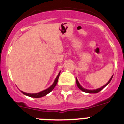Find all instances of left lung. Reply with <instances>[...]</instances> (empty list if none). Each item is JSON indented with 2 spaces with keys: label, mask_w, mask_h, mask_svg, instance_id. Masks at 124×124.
Here are the masks:
<instances>
[{
  "label": "left lung",
  "mask_w": 124,
  "mask_h": 124,
  "mask_svg": "<svg viewBox=\"0 0 124 124\" xmlns=\"http://www.w3.org/2000/svg\"><path fill=\"white\" fill-rule=\"evenodd\" d=\"M113 76H112L111 78H110L109 81L107 83L106 85H104V86L102 87H100V88H98V89H94V90H89V89H86L83 88L80 85V84L79 82H78V80L77 79V78H76V83H77V85L78 87V88H79L80 90H82V91H84V92L88 93H98L99 91H100L102 90V89H104V87H106V85H108V84L110 82H111V79H112V78H113Z\"/></svg>",
  "instance_id": "left-lung-1"
}]
</instances>
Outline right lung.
Returning <instances> with one entry per match:
<instances>
[{
    "mask_svg": "<svg viewBox=\"0 0 124 124\" xmlns=\"http://www.w3.org/2000/svg\"><path fill=\"white\" fill-rule=\"evenodd\" d=\"M60 72L59 73V74L58 75V76L56 77V79L54 80V83L53 84V85L51 87H49L48 89H47L46 90H44L41 92L38 93H34V94H31V93H25L22 91V93L23 94H24L25 95H27L28 96H30V97H33V98H40V97H42L44 96H46V94H47L49 93H50L51 91L54 88V87L56 86V84L58 82V77H59V75H60Z\"/></svg>",
    "mask_w": 124,
    "mask_h": 124,
    "instance_id": "1",
    "label": "right lung"
}]
</instances>
